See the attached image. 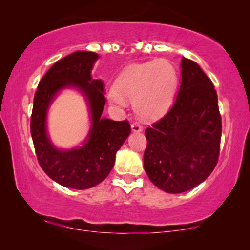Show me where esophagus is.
<instances>
[{
	"label": "esophagus",
	"instance_id": "34e87169",
	"mask_svg": "<svg viewBox=\"0 0 250 250\" xmlns=\"http://www.w3.org/2000/svg\"><path fill=\"white\" fill-rule=\"evenodd\" d=\"M131 128H132V132L133 133L142 132V126H140L138 123H133V124L131 125Z\"/></svg>",
	"mask_w": 250,
	"mask_h": 250
}]
</instances>
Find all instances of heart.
Segmentation results:
<instances>
[{"label": "heart", "instance_id": "obj_1", "mask_svg": "<svg viewBox=\"0 0 250 250\" xmlns=\"http://www.w3.org/2000/svg\"><path fill=\"white\" fill-rule=\"evenodd\" d=\"M179 83L177 71L166 59L146 61L126 67L115 85L107 91L112 107L121 109L133 100L139 117L148 121L162 118L172 107Z\"/></svg>", "mask_w": 250, "mask_h": 250}]
</instances>
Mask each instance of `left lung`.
<instances>
[{"label": "left lung", "instance_id": "left-lung-1", "mask_svg": "<svg viewBox=\"0 0 250 250\" xmlns=\"http://www.w3.org/2000/svg\"><path fill=\"white\" fill-rule=\"evenodd\" d=\"M145 134V170L160 190L186 192L210 175L220 153L222 122L216 91L199 64L182 58L175 102Z\"/></svg>", "mask_w": 250, "mask_h": 250}]
</instances>
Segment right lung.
<instances>
[{"mask_svg": "<svg viewBox=\"0 0 250 250\" xmlns=\"http://www.w3.org/2000/svg\"><path fill=\"white\" fill-rule=\"evenodd\" d=\"M98 59L95 52L76 51L57 61L41 80L34 97L30 133L40 165L50 179L76 190L93 188L108 176L116 153L131 133L127 121L114 122L101 116L104 84L91 75ZM67 88H74L84 98L90 128L80 146L61 149L49 138L47 115L53 101Z\"/></svg>", "mask_w": 250, "mask_h": 250, "instance_id": "right-lung-1", "label": "right lung"}]
</instances>
